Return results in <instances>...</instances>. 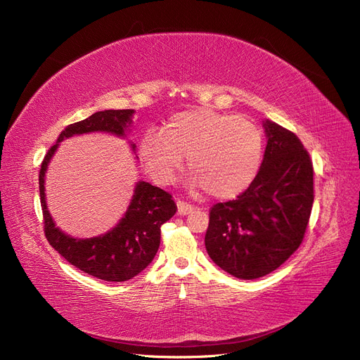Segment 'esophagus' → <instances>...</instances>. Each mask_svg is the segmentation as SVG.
Listing matches in <instances>:
<instances>
[{"instance_id":"1","label":"esophagus","mask_w":360,"mask_h":360,"mask_svg":"<svg viewBox=\"0 0 360 360\" xmlns=\"http://www.w3.org/2000/svg\"><path fill=\"white\" fill-rule=\"evenodd\" d=\"M176 205H178V216H186V214L193 213V210H194V207L185 201H178Z\"/></svg>"}]
</instances>
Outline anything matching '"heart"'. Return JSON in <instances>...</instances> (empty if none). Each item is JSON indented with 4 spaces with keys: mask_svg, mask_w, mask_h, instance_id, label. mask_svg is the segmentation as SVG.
<instances>
[{
    "mask_svg": "<svg viewBox=\"0 0 360 360\" xmlns=\"http://www.w3.org/2000/svg\"><path fill=\"white\" fill-rule=\"evenodd\" d=\"M262 132L252 121L209 108L174 113L162 132L147 131L139 141V158L159 185H170L184 165L193 188L216 200H231L254 182L262 160Z\"/></svg>",
    "mask_w": 360,
    "mask_h": 360,
    "instance_id": "1",
    "label": "heart"
}]
</instances>
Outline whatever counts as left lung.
Returning a JSON list of instances; mask_svg holds the SVG:
<instances>
[{
  "mask_svg": "<svg viewBox=\"0 0 360 360\" xmlns=\"http://www.w3.org/2000/svg\"><path fill=\"white\" fill-rule=\"evenodd\" d=\"M262 127L267 146L254 182L213 205L204 239L216 266L242 280L270 274L299 248L314 202L308 151L289 129L270 120Z\"/></svg>",
  "mask_w": 360,
  "mask_h": 360,
  "instance_id": "obj_1",
  "label": "left lung"
}]
</instances>
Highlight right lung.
<instances>
[{
	"mask_svg": "<svg viewBox=\"0 0 360 360\" xmlns=\"http://www.w3.org/2000/svg\"><path fill=\"white\" fill-rule=\"evenodd\" d=\"M134 112V109L99 110L80 122L68 125L56 144L48 150L39 172L41 204L48 242L71 266L105 281H127L153 261L160 245V226L176 213L172 195L148 182L139 181L125 214L110 231L94 238H72L56 228L48 210L45 174L61 141L89 132H108L125 139ZM131 148L136 150V144H131Z\"/></svg>",
	"mask_w": 360,
	"mask_h": 360,
	"instance_id": "right-lung-1",
	"label": "right lung"
}]
</instances>
